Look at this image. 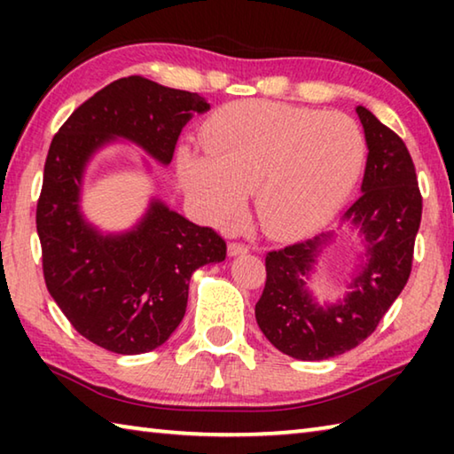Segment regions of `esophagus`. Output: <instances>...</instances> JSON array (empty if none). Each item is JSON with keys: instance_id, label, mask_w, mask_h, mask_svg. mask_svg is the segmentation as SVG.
<instances>
[{"instance_id": "1", "label": "esophagus", "mask_w": 454, "mask_h": 454, "mask_svg": "<svg viewBox=\"0 0 454 454\" xmlns=\"http://www.w3.org/2000/svg\"><path fill=\"white\" fill-rule=\"evenodd\" d=\"M248 250H250L248 244H244V242H230L228 244V254L230 256H240V254H246Z\"/></svg>"}]
</instances>
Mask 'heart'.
Returning a JSON list of instances; mask_svg holds the SVG:
<instances>
[{"mask_svg":"<svg viewBox=\"0 0 454 454\" xmlns=\"http://www.w3.org/2000/svg\"><path fill=\"white\" fill-rule=\"evenodd\" d=\"M206 158L180 152L188 194L214 224L240 218L246 194L274 238H296L340 208L364 156L356 121L340 112L278 102H236L200 129Z\"/></svg>","mask_w":454,"mask_h":454,"instance_id":"obj_1","label":"heart"}]
</instances>
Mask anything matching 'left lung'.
<instances>
[{
  "label": "left lung",
  "instance_id": "8db88e82",
  "mask_svg": "<svg viewBox=\"0 0 454 454\" xmlns=\"http://www.w3.org/2000/svg\"><path fill=\"white\" fill-rule=\"evenodd\" d=\"M356 114L368 145L363 194L344 218L364 234V264L352 278V292L334 306L314 304L306 276L333 234L284 246L266 254V284L256 302L264 336L284 355L325 360L342 355L371 336L401 294L412 270L422 196L417 170L401 136L366 107Z\"/></svg>",
  "mask_w": 454,
  "mask_h": 454
}]
</instances>
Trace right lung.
I'll return each instance as SVG.
<instances>
[{
    "label": "right lung",
    "mask_w": 454,
    "mask_h": 454,
    "mask_svg": "<svg viewBox=\"0 0 454 454\" xmlns=\"http://www.w3.org/2000/svg\"><path fill=\"white\" fill-rule=\"evenodd\" d=\"M208 107L194 91L129 75L75 107L51 140L35 210L45 286L83 338L116 355L170 338L186 314L192 272L222 262L226 242L162 202L132 232L99 236L78 210L83 166L116 136L170 164L182 128Z\"/></svg>",
    "instance_id": "1"
}]
</instances>
